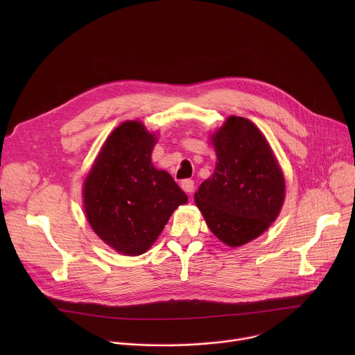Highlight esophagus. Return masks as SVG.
<instances>
[{"instance_id": "34e87169", "label": "esophagus", "mask_w": 355, "mask_h": 355, "mask_svg": "<svg viewBox=\"0 0 355 355\" xmlns=\"http://www.w3.org/2000/svg\"><path fill=\"white\" fill-rule=\"evenodd\" d=\"M181 188H182L187 193H192L193 189H195V182H193V180H191V178L182 180V181H181Z\"/></svg>"}]
</instances>
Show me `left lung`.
<instances>
[{
	"instance_id": "8db88e82",
	"label": "left lung",
	"mask_w": 355,
	"mask_h": 355,
	"mask_svg": "<svg viewBox=\"0 0 355 355\" xmlns=\"http://www.w3.org/2000/svg\"><path fill=\"white\" fill-rule=\"evenodd\" d=\"M212 140L216 168L200 184L195 204L220 241L239 247L277 219L285 181L268 141L248 119L230 116Z\"/></svg>"
}]
</instances>
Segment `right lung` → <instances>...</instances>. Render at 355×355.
Listing matches in <instances>:
<instances>
[{"label":"right lung","mask_w":355,"mask_h":355,"mask_svg":"<svg viewBox=\"0 0 355 355\" xmlns=\"http://www.w3.org/2000/svg\"><path fill=\"white\" fill-rule=\"evenodd\" d=\"M155 135L140 122L118 126L84 182V209L94 232L125 256L156 241L171 214L187 204L173 177L151 163Z\"/></svg>","instance_id":"1"}]
</instances>
